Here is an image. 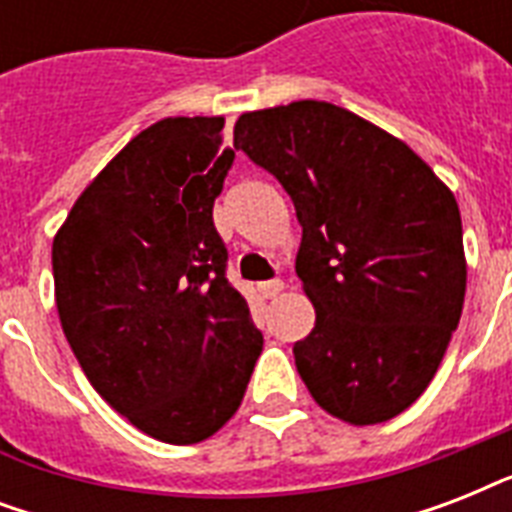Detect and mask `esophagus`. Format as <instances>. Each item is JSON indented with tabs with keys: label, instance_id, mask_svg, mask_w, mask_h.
Segmentation results:
<instances>
[{
	"label": "esophagus",
	"instance_id": "esophagus-1",
	"mask_svg": "<svg viewBox=\"0 0 512 512\" xmlns=\"http://www.w3.org/2000/svg\"><path fill=\"white\" fill-rule=\"evenodd\" d=\"M284 289V281L281 279H271V281H263L260 287H257V292H260V297H265V300H271V297H276Z\"/></svg>",
	"mask_w": 512,
	"mask_h": 512
}]
</instances>
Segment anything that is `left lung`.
Returning a JSON list of instances; mask_svg holds the SVG:
<instances>
[{"mask_svg":"<svg viewBox=\"0 0 512 512\" xmlns=\"http://www.w3.org/2000/svg\"><path fill=\"white\" fill-rule=\"evenodd\" d=\"M233 148L295 204L297 276L316 327L295 364L321 409L353 425L396 417L428 388L460 324V207L428 164L324 100L241 114Z\"/></svg>","mask_w":512,"mask_h":512,"instance_id":"obj_1","label":"left lung"}]
</instances>
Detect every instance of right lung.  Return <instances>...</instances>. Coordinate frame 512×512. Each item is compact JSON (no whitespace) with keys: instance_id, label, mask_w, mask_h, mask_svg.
<instances>
[{"instance_id":"1","label":"right lung","mask_w":512,"mask_h":512,"mask_svg":"<svg viewBox=\"0 0 512 512\" xmlns=\"http://www.w3.org/2000/svg\"><path fill=\"white\" fill-rule=\"evenodd\" d=\"M223 132V116L151 124L87 185L52 241L76 361L116 412L164 444L223 428L263 350L212 220L236 156Z\"/></svg>"}]
</instances>
